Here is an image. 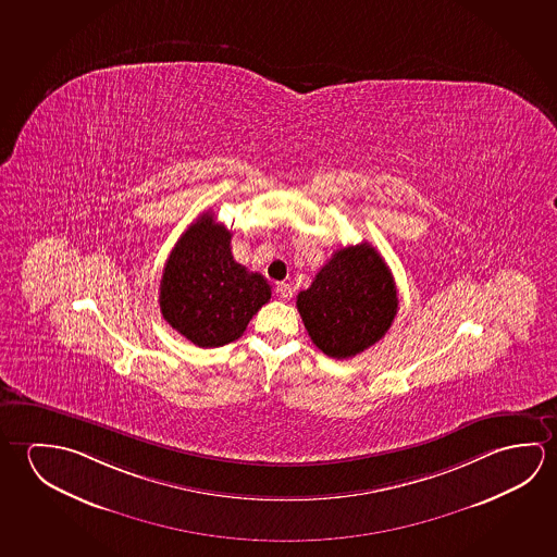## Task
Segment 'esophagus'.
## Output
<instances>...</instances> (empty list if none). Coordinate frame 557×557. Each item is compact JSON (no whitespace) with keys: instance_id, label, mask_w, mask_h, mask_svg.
<instances>
[{"instance_id":"1","label":"esophagus","mask_w":557,"mask_h":557,"mask_svg":"<svg viewBox=\"0 0 557 557\" xmlns=\"http://www.w3.org/2000/svg\"><path fill=\"white\" fill-rule=\"evenodd\" d=\"M275 295L280 301H289L293 297V289L289 283H277L275 285Z\"/></svg>"}]
</instances>
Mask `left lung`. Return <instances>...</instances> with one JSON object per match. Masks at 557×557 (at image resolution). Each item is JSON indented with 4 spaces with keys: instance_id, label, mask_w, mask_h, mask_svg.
Segmentation results:
<instances>
[{
    "instance_id": "left-lung-1",
    "label": "left lung",
    "mask_w": 557,
    "mask_h": 557,
    "mask_svg": "<svg viewBox=\"0 0 557 557\" xmlns=\"http://www.w3.org/2000/svg\"><path fill=\"white\" fill-rule=\"evenodd\" d=\"M312 344L334 359L366 351L388 332L398 312L396 283L369 243L339 248L297 295Z\"/></svg>"
}]
</instances>
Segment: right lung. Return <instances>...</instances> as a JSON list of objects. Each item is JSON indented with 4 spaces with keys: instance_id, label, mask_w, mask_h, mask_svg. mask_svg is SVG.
<instances>
[{
    "instance_id": "add662e5",
    "label": "right lung",
    "mask_w": 557,
    "mask_h": 557,
    "mask_svg": "<svg viewBox=\"0 0 557 557\" xmlns=\"http://www.w3.org/2000/svg\"><path fill=\"white\" fill-rule=\"evenodd\" d=\"M159 307L163 319L194 346L235 342L272 287L231 255V231L206 211L186 228L164 264Z\"/></svg>"
}]
</instances>
